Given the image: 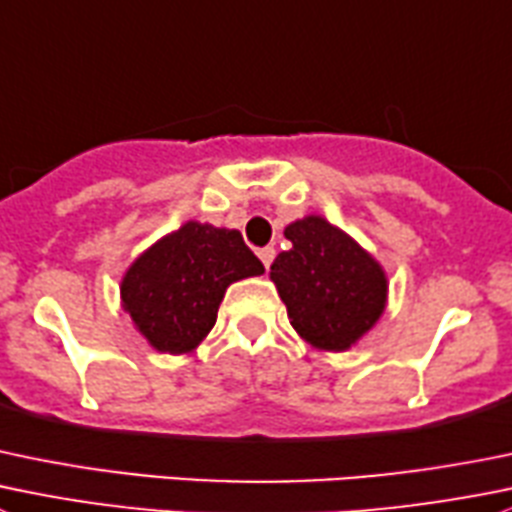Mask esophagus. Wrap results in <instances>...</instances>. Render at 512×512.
<instances>
[{
    "instance_id": "esophagus-1",
    "label": "esophagus",
    "mask_w": 512,
    "mask_h": 512,
    "mask_svg": "<svg viewBox=\"0 0 512 512\" xmlns=\"http://www.w3.org/2000/svg\"><path fill=\"white\" fill-rule=\"evenodd\" d=\"M257 255H260L262 265L270 267V265H272V260H275V247H262V250L257 252Z\"/></svg>"
}]
</instances>
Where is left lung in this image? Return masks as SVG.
Returning a JSON list of instances; mask_svg holds the SVG:
<instances>
[{
  "label": "left lung",
  "instance_id": "8db88e82",
  "mask_svg": "<svg viewBox=\"0 0 512 512\" xmlns=\"http://www.w3.org/2000/svg\"><path fill=\"white\" fill-rule=\"evenodd\" d=\"M290 250L270 267L290 325L310 347L345 352L355 347L388 307L385 267L322 215L285 227Z\"/></svg>",
  "mask_w": 512,
  "mask_h": 512
}]
</instances>
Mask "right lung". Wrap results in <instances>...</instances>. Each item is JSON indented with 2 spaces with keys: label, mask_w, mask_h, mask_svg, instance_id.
I'll list each match as a JSON object with an SVG mask.
<instances>
[{
  "label": "right lung",
  "mask_w": 512,
  "mask_h": 512,
  "mask_svg": "<svg viewBox=\"0 0 512 512\" xmlns=\"http://www.w3.org/2000/svg\"><path fill=\"white\" fill-rule=\"evenodd\" d=\"M262 272L240 232L187 220L132 260L119 300L150 347L190 355L215 327L227 287Z\"/></svg>",
  "instance_id": "obj_1"
}]
</instances>
